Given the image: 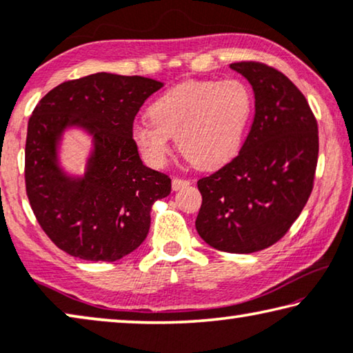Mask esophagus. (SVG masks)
<instances>
[{"label":"esophagus","mask_w":353,"mask_h":353,"mask_svg":"<svg viewBox=\"0 0 353 353\" xmlns=\"http://www.w3.org/2000/svg\"><path fill=\"white\" fill-rule=\"evenodd\" d=\"M190 185V181H185V179L174 177L172 179V190H181V188Z\"/></svg>","instance_id":"esophagus-1"}]
</instances>
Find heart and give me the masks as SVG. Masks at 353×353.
<instances>
[{
	"mask_svg": "<svg viewBox=\"0 0 353 353\" xmlns=\"http://www.w3.org/2000/svg\"><path fill=\"white\" fill-rule=\"evenodd\" d=\"M254 97L238 79L188 81L161 93L149 106L150 120L133 125L131 138L147 165L163 168L171 138L201 170L227 165L243 147Z\"/></svg>",
	"mask_w": 353,
	"mask_h": 353,
	"instance_id": "1",
	"label": "heart"
}]
</instances>
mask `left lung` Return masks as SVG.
Returning <instances> with one entry per match:
<instances>
[{"label":"left lung","instance_id":"8db88e82","mask_svg":"<svg viewBox=\"0 0 353 353\" xmlns=\"http://www.w3.org/2000/svg\"><path fill=\"white\" fill-rule=\"evenodd\" d=\"M230 68L250 83L255 117L236 159L198 181V234L214 249L252 254L272 245L299 217L312 192L319 130L304 94L261 63Z\"/></svg>","mask_w":353,"mask_h":353}]
</instances>
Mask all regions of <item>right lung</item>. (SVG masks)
Wrapping results in <instances>:
<instances>
[{"label": "right lung", "instance_id": "obj_1", "mask_svg": "<svg viewBox=\"0 0 353 353\" xmlns=\"http://www.w3.org/2000/svg\"><path fill=\"white\" fill-rule=\"evenodd\" d=\"M163 85L97 72L60 83L34 108L25 145L26 194L42 230L66 254L115 261L144 243L152 204L171 193V179L144 165L131 130L139 108ZM71 130L91 139L81 173L61 161Z\"/></svg>", "mask_w": 353, "mask_h": 353}]
</instances>
